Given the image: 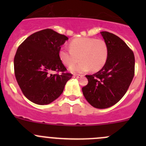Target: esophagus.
<instances>
[{
	"mask_svg": "<svg viewBox=\"0 0 146 146\" xmlns=\"http://www.w3.org/2000/svg\"><path fill=\"white\" fill-rule=\"evenodd\" d=\"M82 75H78V74H74L73 75V77L74 78H80V77H82Z\"/></svg>",
	"mask_w": 146,
	"mask_h": 146,
	"instance_id": "esophagus-1",
	"label": "esophagus"
}]
</instances>
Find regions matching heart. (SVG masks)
<instances>
[{
	"label": "heart",
	"mask_w": 146,
	"mask_h": 146,
	"mask_svg": "<svg viewBox=\"0 0 146 146\" xmlns=\"http://www.w3.org/2000/svg\"><path fill=\"white\" fill-rule=\"evenodd\" d=\"M58 55L63 64L68 67L76 64L78 59L80 60L78 64L70 68L73 73H85L90 70L97 72L107 63L109 46L104 39L79 37L70 41L69 49L61 47Z\"/></svg>",
	"instance_id": "1"
}]
</instances>
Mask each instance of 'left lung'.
Returning a JSON list of instances; mask_svg holds the SVG:
<instances>
[{"mask_svg": "<svg viewBox=\"0 0 146 146\" xmlns=\"http://www.w3.org/2000/svg\"><path fill=\"white\" fill-rule=\"evenodd\" d=\"M109 46V56L104 67L88 76V85L82 90L86 100L98 109H105L117 104L126 94L135 73L133 51L117 35L101 32Z\"/></svg>", "mask_w": 146, "mask_h": 146, "instance_id": "8db88e82", "label": "left lung"}]
</instances>
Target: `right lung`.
<instances>
[{"label":"right lung","mask_w":146,"mask_h":146,"mask_svg":"<svg viewBox=\"0 0 146 146\" xmlns=\"http://www.w3.org/2000/svg\"><path fill=\"white\" fill-rule=\"evenodd\" d=\"M68 38L51 29L29 36L17 48L14 58L16 80L25 96L35 104L44 105L62 94L73 75L60 59L61 46ZM53 72L56 73L53 74Z\"/></svg>","instance_id":"right-lung-1"}]
</instances>
